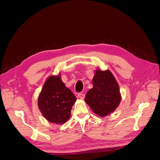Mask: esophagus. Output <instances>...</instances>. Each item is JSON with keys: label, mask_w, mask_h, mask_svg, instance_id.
<instances>
[{"label": "esophagus", "mask_w": 160, "mask_h": 160, "mask_svg": "<svg viewBox=\"0 0 160 160\" xmlns=\"http://www.w3.org/2000/svg\"><path fill=\"white\" fill-rule=\"evenodd\" d=\"M77 97H78V98L81 99H83L85 98V94L82 93H79L78 94V95H77Z\"/></svg>", "instance_id": "obj_1"}]
</instances>
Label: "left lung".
<instances>
[{
    "instance_id": "1",
    "label": "left lung",
    "mask_w": 160,
    "mask_h": 160,
    "mask_svg": "<svg viewBox=\"0 0 160 160\" xmlns=\"http://www.w3.org/2000/svg\"><path fill=\"white\" fill-rule=\"evenodd\" d=\"M93 88L86 94L85 101L93 112L100 117L113 113L119 105L122 96L119 85L109 70H96Z\"/></svg>"
}]
</instances>
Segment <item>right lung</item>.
I'll return each mask as SVG.
<instances>
[{"instance_id": "add662e5", "label": "right lung", "mask_w": 160, "mask_h": 160, "mask_svg": "<svg viewBox=\"0 0 160 160\" xmlns=\"http://www.w3.org/2000/svg\"><path fill=\"white\" fill-rule=\"evenodd\" d=\"M76 100L74 94L62 81L61 75H52L42 87L38 106L49 122L63 124L70 118L71 110Z\"/></svg>"}]
</instances>
